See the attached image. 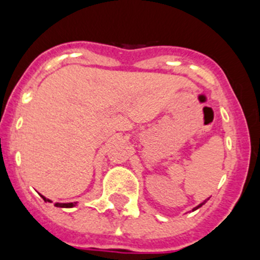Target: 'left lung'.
Masks as SVG:
<instances>
[{
	"mask_svg": "<svg viewBox=\"0 0 260 260\" xmlns=\"http://www.w3.org/2000/svg\"><path fill=\"white\" fill-rule=\"evenodd\" d=\"M208 200H209V199H206V200H204V201H203V203H201V204H199V205H198V206H195V208H193V209H192V211L198 210V209H200V208H201V206H203V205H205V203H206V201H208Z\"/></svg>",
	"mask_w": 260,
	"mask_h": 260,
	"instance_id": "left-lung-1",
	"label": "left lung"
}]
</instances>
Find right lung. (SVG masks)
<instances>
[{
  "label": "right lung",
  "instance_id": "obj_1",
  "mask_svg": "<svg viewBox=\"0 0 260 260\" xmlns=\"http://www.w3.org/2000/svg\"><path fill=\"white\" fill-rule=\"evenodd\" d=\"M40 196L44 199V201H45V203H51V200L46 199L45 196H43V195H40ZM55 206H57V208H74V206H77V203H67V204L56 203L55 204Z\"/></svg>",
  "mask_w": 260,
  "mask_h": 260
}]
</instances>
